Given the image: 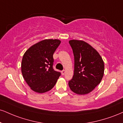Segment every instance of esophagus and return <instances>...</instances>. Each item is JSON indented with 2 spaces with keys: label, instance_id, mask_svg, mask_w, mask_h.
<instances>
[{
  "label": "esophagus",
  "instance_id": "obj_1",
  "mask_svg": "<svg viewBox=\"0 0 123 123\" xmlns=\"http://www.w3.org/2000/svg\"><path fill=\"white\" fill-rule=\"evenodd\" d=\"M65 70H62V71H61V74H62V75H64L65 74Z\"/></svg>",
  "mask_w": 123,
  "mask_h": 123
}]
</instances>
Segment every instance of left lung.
<instances>
[{"instance_id": "left-lung-1", "label": "left lung", "mask_w": 123, "mask_h": 123, "mask_svg": "<svg viewBox=\"0 0 123 123\" xmlns=\"http://www.w3.org/2000/svg\"><path fill=\"white\" fill-rule=\"evenodd\" d=\"M74 57L73 78L69 88L78 94L91 92L101 82L104 73V63L100 54L88 43L81 40H70Z\"/></svg>"}]
</instances>
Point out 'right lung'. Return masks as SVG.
Returning a JSON list of instances; mask_svg holds the SVG:
<instances>
[{
	"label": "right lung",
	"mask_w": 123,
	"mask_h": 123,
	"mask_svg": "<svg viewBox=\"0 0 123 123\" xmlns=\"http://www.w3.org/2000/svg\"><path fill=\"white\" fill-rule=\"evenodd\" d=\"M61 41L44 39L31 46L23 56L21 70L25 80L35 92L42 93L51 90L60 76L53 69V54Z\"/></svg>",
	"instance_id": "obj_1"
}]
</instances>
